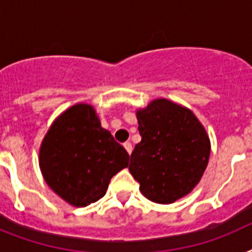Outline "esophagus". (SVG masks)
Masks as SVG:
<instances>
[{"instance_id":"esophagus-1","label":"esophagus","mask_w":252,"mask_h":252,"mask_svg":"<svg viewBox=\"0 0 252 252\" xmlns=\"http://www.w3.org/2000/svg\"><path fill=\"white\" fill-rule=\"evenodd\" d=\"M124 148H126V152H128V153H132V149H133V148H132V144H130L129 141H126V142H124Z\"/></svg>"}]
</instances>
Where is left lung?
Wrapping results in <instances>:
<instances>
[{
  "label": "left lung",
  "mask_w": 252,
  "mask_h": 252,
  "mask_svg": "<svg viewBox=\"0 0 252 252\" xmlns=\"http://www.w3.org/2000/svg\"><path fill=\"white\" fill-rule=\"evenodd\" d=\"M136 115L141 141L130 154V174L145 197L174 203L201 179L211 154L209 137L191 110L167 99H156Z\"/></svg>",
  "instance_id": "left-lung-1"
}]
</instances>
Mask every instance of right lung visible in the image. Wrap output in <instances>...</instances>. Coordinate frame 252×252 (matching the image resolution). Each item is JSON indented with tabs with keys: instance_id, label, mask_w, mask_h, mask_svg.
Listing matches in <instances>:
<instances>
[{
	"instance_id": "right-lung-1",
	"label": "right lung",
	"mask_w": 252,
	"mask_h": 252,
	"mask_svg": "<svg viewBox=\"0 0 252 252\" xmlns=\"http://www.w3.org/2000/svg\"><path fill=\"white\" fill-rule=\"evenodd\" d=\"M128 161L129 154L86 103L74 104L53 122L39 152L45 183L74 207L102 199L111 178Z\"/></svg>"
}]
</instances>
